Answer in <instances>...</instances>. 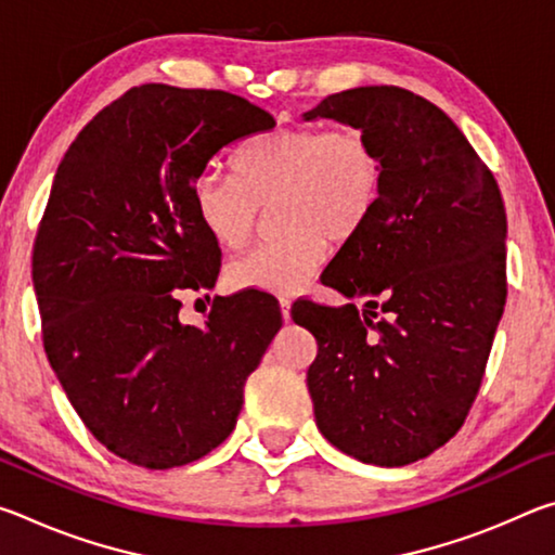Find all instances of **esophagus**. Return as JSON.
Returning a JSON list of instances; mask_svg holds the SVG:
<instances>
[{
  "label": "esophagus",
  "instance_id": "obj_1",
  "mask_svg": "<svg viewBox=\"0 0 555 555\" xmlns=\"http://www.w3.org/2000/svg\"><path fill=\"white\" fill-rule=\"evenodd\" d=\"M279 306H281V318H284V321H288V318H291V298L288 296H281L279 298Z\"/></svg>",
  "mask_w": 555,
  "mask_h": 555
}]
</instances>
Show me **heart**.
<instances>
[{
	"mask_svg": "<svg viewBox=\"0 0 555 555\" xmlns=\"http://www.w3.org/2000/svg\"><path fill=\"white\" fill-rule=\"evenodd\" d=\"M232 173L203 171L193 181V210L218 247L237 251L271 208L281 237L228 267L237 291L291 294L323 264L325 247H343L377 210L384 158L367 129L276 127L234 149Z\"/></svg>",
	"mask_w": 555,
	"mask_h": 555,
	"instance_id": "1",
	"label": "heart"
}]
</instances>
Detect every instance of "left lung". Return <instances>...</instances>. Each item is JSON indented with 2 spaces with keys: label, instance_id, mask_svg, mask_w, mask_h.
<instances>
[{
  "label": "left lung",
  "instance_id": "left-lung-1",
  "mask_svg": "<svg viewBox=\"0 0 555 555\" xmlns=\"http://www.w3.org/2000/svg\"><path fill=\"white\" fill-rule=\"evenodd\" d=\"M315 117L367 129L384 158L377 210L321 279L364 313L291 308L318 343L315 424L362 463L409 465L457 434L480 391L506 304L504 201L463 131L416 92L343 90Z\"/></svg>",
  "mask_w": 555,
  "mask_h": 555
}]
</instances>
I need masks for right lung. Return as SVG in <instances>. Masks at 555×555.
Instances as JSON below:
<instances>
[{
    "label": "right lung",
    "instance_id": "1",
    "mask_svg": "<svg viewBox=\"0 0 555 555\" xmlns=\"http://www.w3.org/2000/svg\"><path fill=\"white\" fill-rule=\"evenodd\" d=\"M274 125L232 92L146 82L98 112L55 171L31 257L43 350L82 424L131 465L218 448L279 333L264 296L212 298L205 327L178 321L181 294L220 274L193 181L224 144Z\"/></svg>",
    "mask_w": 555,
    "mask_h": 555
}]
</instances>
